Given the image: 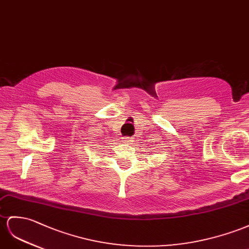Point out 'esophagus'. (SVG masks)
Returning <instances> with one entry per match:
<instances>
[{"instance_id":"34e87169","label":"esophagus","mask_w":249,"mask_h":249,"mask_svg":"<svg viewBox=\"0 0 249 249\" xmlns=\"http://www.w3.org/2000/svg\"><path fill=\"white\" fill-rule=\"evenodd\" d=\"M123 139H124V142L125 143H131V141H133L132 138H130V137H125Z\"/></svg>"}]
</instances>
